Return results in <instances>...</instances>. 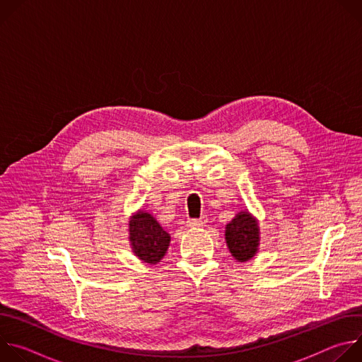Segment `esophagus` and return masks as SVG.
<instances>
[{"label":"esophagus","mask_w":362,"mask_h":362,"mask_svg":"<svg viewBox=\"0 0 362 362\" xmlns=\"http://www.w3.org/2000/svg\"><path fill=\"white\" fill-rule=\"evenodd\" d=\"M206 223H208V218H206V216H202L199 219H189L187 221L189 228H203V226H206Z\"/></svg>","instance_id":"34e87169"}]
</instances>
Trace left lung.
<instances>
[{"label":"left lung","instance_id":"8db88e82","mask_svg":"<svg viewBox=\"0 0 362 362\" xmlns=\"http://www.w3.org/2000/svg\"><path fill=\"white\" fill-rule=\"evenodd\" d=\"M225 240L233 259L247 262L259 252L261 228L247 209L240 211L225 228Z\"/></svg>","mask_w":362,"mask_h":362}]
</instances>
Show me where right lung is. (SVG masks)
Listing matches in <instances>:
<instances>
[{
    "instance_id": "right-lung-1",
    "label": "right lung",
    "mask_w": 362,
    "mask_h": 362,
    "mask_svg": "<svg viewBox=\"0 0 362 362\" xmlns=\"http://www.w3.org/2000/svg\"><path fill=\"white\" fill-rule=\"evenodd\" d=\"M127 232L132 252L141 262L156 265L163 259L170 245V235L151 214L143 209L134 212L129 218Z\"/></svg>"
}]
</instances>
